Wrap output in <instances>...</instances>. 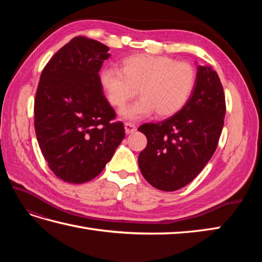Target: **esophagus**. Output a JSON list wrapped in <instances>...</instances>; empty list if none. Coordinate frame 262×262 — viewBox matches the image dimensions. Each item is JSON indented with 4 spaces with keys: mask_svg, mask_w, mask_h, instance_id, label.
<instances>
[{
    "mask_svg": "<svg viewBox=\"0 0 262 262\" xmlns=\"http://www.w3.org/2000/svg\"><path fill=\"white\" fill-rule=\"evenodd\" d=\"M136 130V126L134 124H132V122H125V132L127 134H132V133H134Z\"/></svg>",
    "mask_w": 262,
    "mask_h": 262,
    "instance_id": "1",
    "label": "esophagus"
}]
</instances>
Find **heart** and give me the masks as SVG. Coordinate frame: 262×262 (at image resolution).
I'll return each mask as SVG.
<instances>
[{"label":"heart","instance_id":"b5f03b06","mask_svg":"<svg viewBox=\"0 0 262 262\" xmlns=\"http://www.w3.org/2000/svg\"><path fill=\"white\" fill-rule=\"evenodd\" d=\"M100 83L108 101L120 108L135 96L141 98L121 110V116L137 120L153 114H177L190 98L196 84V71L187 62L168 56L137 54L121 60L120 70L104 69Z\"/></svg>","mask_w":262,"mask_h":262}]
</instances>
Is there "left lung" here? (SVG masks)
<instances>
[{
  "instance_id": "1",
  "label": "left lung",
  "mask_w": 262,
  "mask_h": 262,
  "mask_svg": "<svg viewBox=\"0 0 262 262\" xmlns=\"http://www.w3.org/2000/svg\"><path fill=\"white\" fill-rule=\"evenodd\" d=\"M225 113L219 75L199 65L194 89L182 109L163 121L138 127L147 138L138 165L149 185L174 191L191 182L216 151Z\"/></svg>"
}]
</instances>
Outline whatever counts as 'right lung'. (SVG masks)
Masks as SVG:
<instances>
[{"instance_id": "right-lung-1", "label": "right lung", "mask_w": 262, "mask_h": 262, "mask_svg": "<svg viewBox=\"0 0 262 262\" xmlns=\"http://www.w3.org/2000/svg\"><path fill=\"white\" fill-rule=\"evenodd\" d=\"M109 48L79 36L54 55L38 83L35 132L54 174L69 183L96 178L125 137L103 96L99 71Z\"/></svg>"}]
</instances>
